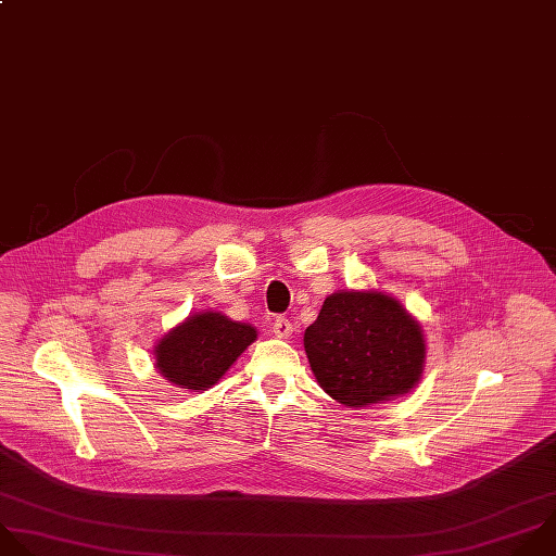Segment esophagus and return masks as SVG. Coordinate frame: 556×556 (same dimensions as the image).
Here are the masks:
<instances>
[{
    "label": "esophagus",
    "mask_w": 556,
    "mask_h": 556,
    "mask_svg": "<svg viewBox=\"0 0 556 556\" xmlns=\"http://www.w3.org/2000/svg\"><path fill=\"white\" fill-rule=\"evenodd\" d=\"M273 331H275V336H279V338H288V336L294 331V325H292L286 316H277L275 323H273Z\"/></svg>",
    "instance_id": "esophagus-1"
}]
</instances>
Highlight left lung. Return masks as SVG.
<instances>
[{"label":"left lung","instance_id":"1","mask_svg":"<svg viewBox=\"0 0 556 556\" xmlns=\"http://www.w3.org/2000/svg\"><path fill=\"white\" fill-rule=\"evenodd\" d=\"M303 342L320 389L351 408L408 393L424 371L419 323L382 292H333Z\"/></svg>","mask_w":556,"mask_h":556}]
</instances>
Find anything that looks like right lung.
Segmentation results:
<instances>
[{
  "instance_id": "add662e5",
  "label": "right lung",
  "mask_w": 556,
  "mask_h": 556,
  "mask_svg": "<svg viewBox=\"0 0 556 556\" xmlns=\"http://www.w3.org/2000/svg\"><path fill=\"white\" fill-rule=\"evenodd\" d=\"M255 338V327L229 320L220 312L194 314L161 338L154 364L176 387L205 391L218 384Z\"/></svg>"
}]
</instances>
